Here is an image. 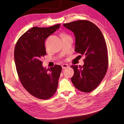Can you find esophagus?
I'll use <instances>...</instances> for the list:
<instances>
[{"label": "esophagus", "instance_id": "obj_1", "mask_svg": "<svg viewBox=\"0 0 124 124\" xmlns=\"http://www.w3.org/2000/svg\"><path fill=\"white\" fill-rule=\"evenodd\" d=\"M62 69H66V68H68L69 66H68V65H67V64H62Z\"/></svg>", "mask_w": 124, "mask_h": 124}]
</instances>
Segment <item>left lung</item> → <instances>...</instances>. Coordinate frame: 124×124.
<instances>
[{"label":"left lung","mask_w":124,"mask_h":124,"mask_svg":"<svg viewBox=\"0 0 124 124\" xmlns=\"http://www.w3.org/2000/svg\"><path fill=\"white\" fill-rule=\"evenodd\" d=\"M63 25L74 33L76 53L85 56L83 66H71L74 70L71 81L79 91L91 92L98 87L108 70L106 40L99 28L89 21L78 20Z\"/></svg>","instance_id":"1"}]
</instances>
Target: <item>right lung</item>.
<instances>
[{"label": "right lung", "mask_w": 124, "mask_h": 124, "mask_svg": "<svg viewBox=\"0 0 124 124\" xmlns=\"http://www.w3.org/2000/svg\"><path fill=\"white\" fill-rule=\"evenodd\" d=\"M61 24L49 27H34L18 39L14 48V61L18 78L31 95L43 100L49 99L57 90L61 66L43 68L42 58L46 55L45 40Z\"/></svg>", "instance_id": "right-lung-1"}]
</instances>
